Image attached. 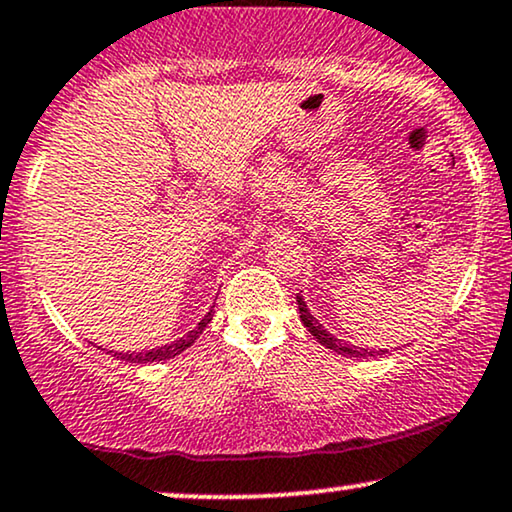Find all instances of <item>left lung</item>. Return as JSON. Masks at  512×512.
<instances>
[{
    "instance_id": "obj_1",
    "label": "left lung",
    "mask_w": 512,
    "mask_h": 512,
    "mask_svg": "<svg viewBox=\"0 0 512 512\" xmlns=\"http://www.w3.org/2000/svg\"><path fill=\"white\" fill-rule=\"evenodd\" d=\"M297 309H300V319L304 323V328H307L309 333L314 335L316 342H321L323 347L331 349L335 354H342V357H357V359H364V357H383L387 349H368V347H357V345H349V342L335 338L331 331H326V328L321 326L319 319L309 312L307 302H304L302 295H297Z\"/></svg>"
}]
</instances>
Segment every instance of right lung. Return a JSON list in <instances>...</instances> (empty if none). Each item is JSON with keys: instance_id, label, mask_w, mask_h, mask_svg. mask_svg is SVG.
<instances>
[{"instance_id": "right-lung-1", "label": "right lung", "mask_w": 512, "mask_h": 512, "mask_svg": "<svg viewBox=\"0 0 512 512\" xmlns=\"http://www.w3.org/2000/svg\"><path fill=\"white\" fill-rule=\"evenodd\" d=\"M212 321V309H208V314L198 321V326L184 335V338H177L170 345L155 347V349H141V352H113V357H118L120 361H129V364H155V361H165L177 357V354L189 349L193 342L198 340V335L208 328V323Z\"/></svg>"}]
</instances>
